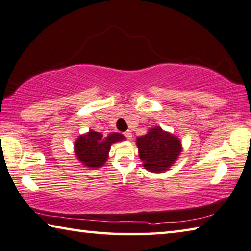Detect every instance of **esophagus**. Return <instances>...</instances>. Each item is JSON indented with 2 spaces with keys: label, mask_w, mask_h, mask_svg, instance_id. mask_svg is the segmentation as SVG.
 Wrapping results in <instances>:
<instances>
[{
  "label": "esophagus",
  "mask_w": 251,
  "mask_h": 251,
  "mask_svg": "<svg viewBox=\"0 0 251 251\" xmlns=\"http://www.w3.org/2000/svg\"><path fill=\"white\" fill-rule=\"evenodd\" d=\"M123 135H125V137H126V139H129V140H131V139H132V133H131L130 130L126 131V132L123 133Z\"/></svg>",
  "instance_id": "1"
}]
</instances>
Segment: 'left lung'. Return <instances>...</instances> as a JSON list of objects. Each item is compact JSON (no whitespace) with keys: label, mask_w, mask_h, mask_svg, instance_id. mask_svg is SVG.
I'll use <instances>...</instances> for the list:
<instances>
[{"label":"left lung","mask_w":251,"mask_h":251,"mask_svg":"<svg viewBox=\"0 0 251 251\" xmlns=\"http://www.w3.org/2000/svg\"><path fill=\"white\" fill-rule=\"evenodd\" d=\"M139 157L142 166L154 174L169 170L181 153V141L160 126L150 129L146 135L137 138Z\"/></svg>","instance_id":"8db88e82"}]
</instances>
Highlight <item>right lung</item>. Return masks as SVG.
<instances>
[{"label":"right lung","mask_w":251,"mask_h":251,"mask_svg":"<svg viewBox=\"0 0 251 251\" xmlns=\"http://www.w3.org/2000/svg\"><path fill=\"white\" fill-rule=\"evenodd\" d=\"M122 134L113 132L104 137L100 132L90 130L88 133L80 135L75 142L76 159L83 166L89 168H100L109 158L111 145L125 140Z\"/></svg>","instance_id":"1"}]
</instances>
